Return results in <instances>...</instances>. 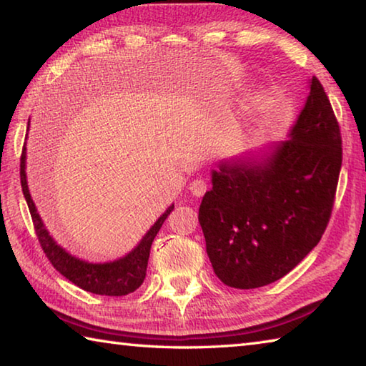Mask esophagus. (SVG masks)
Listing matches in <instances>:
<instances>
[{
    "instance_id": "1",
    "label": "esophagus",
    "mask_w": 366,
    "mask_h": 366,
    "mask_svg": "<svg viewBox=\"0 0 366 366\" xmlns=\"http://www.w3.org/2000/svg\"><path fill=\"white\" fill-rule=\"evenodd\" d=\"M190 192L192 195H195L197 198H200L205 195V192L208 190V185L205 181H202V179H195V181L190 182Z\"/></svg>"
}]
</instances>
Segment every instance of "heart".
<instances>
[{
    "label": "heart",
    "instance_id": "obj_1",
    "mask_svg": "<svg viewBox=\"0 0 366 366\" xmlns=\"http://www.w3.org/2000/svg\"><path fill=\"white\" fill-rule=\"evenodd\" d=\"M266 103H268V102H266L264 95H253L250 98L249 104H247V113H249L250 117L259 116L266 109V107H268Z\"/></svg>",
    "mask_w": 366,
    "mask_h": 366
}]
</instances>
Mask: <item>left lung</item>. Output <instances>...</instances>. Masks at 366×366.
<instances>
[{"label": "left lung", "mask_w": 366, "mask_h": 366, "mask_svg": "<svg viewBox=\"0 0 366 366\" xmlns=\"http://www.w3.org/2000/svg\"><path fill=\"white\" fill-rule=\"evenodd\" d=\"M342 164L340 129L317 77L289 140L212 171L198 221L214 274L229 287L281 280L320 242Z\"/></svg>", "instance_id": "left-lung-1"}]
</instances>
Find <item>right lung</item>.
<instances>
[{"mask_svg":"<svg viewBox=\"0 0 366 366\" xmlns=\"http://www.w3.org/2000/svg\"><path fill=\"white\" fill-rule=\"evenodd\" d=\"M30 122V119H29ZM27 148L24 144L22 154H21V185L24 197L30 209V216H32L34 227L39 237V242L41 245L43 252L48 257L51 264L59 271L66 280H69L72 284H76L80 289L86 290V292L98 294V295H109V297H121L127 295L137 290L142 282L145 280L147 274V264L148 258H150V249L154 237H157L158 231L163 226V222L168 218L169 213L174 209V205L168 207V209L159 216L157 222L148 229V232L144 235L139 245L135 247L132 252H129L126 257L114 262L108 263H90L85 259H80L77 257L71 255L66 252L63 247L56 244L51 235H49L48 229L43 224L36 207L30 197L29 185H27V174H26V158H27Z\"/></svg>","mask_w":366,"mask_h":366,"instance_id":"1","label":"right lung"}]
</instances>
